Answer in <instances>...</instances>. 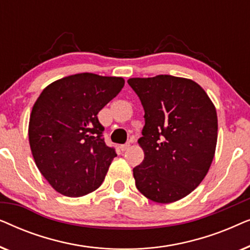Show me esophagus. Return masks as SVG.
I'll list each match as a JSON object with an SVG mask.
<instances>
[{
	"mask_svg": "<svg viewBox=\"0 0 250 250\" xmlns=\"http://www.w3.org/2000/svg\"><path fill=\"white\" fill-rule=\"evenodd\" d=\"M129 146H131V145H129V142H127V143H125V145H123V146H121V149H122V151H126V150H127Z\"/></svg>",
	"mask_w": 250,
	"mask_h": 250,
	"instance_id": "1",
	"label": "esophagus"
}]
</instances>
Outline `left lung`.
<instances>
[{"instance_id":"8db88e82","label":"left lung","mask_w":250,"mask_h":250,"mask_svg":"<svg viewBox=\"0 0 250 250\" xmlns=\"http://www.w3.org/2000/svg\"><path fill=\"white\" fill-rule=\"evenodd\" d=\"M145 109L139 145L145 159L135 186L159 204L192 192L208 173L217 142V114L204 88L188 78L158 75L127 81Z\"/></svg>"}]
</instances>
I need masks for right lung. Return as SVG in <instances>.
Listing matches in <instances>:
<instances>
[{"instance_id":"add662e5","label":"right lung","mask_w":250,"mask_h":250,"mask_svg":"<svg viewBox=\"0 0 250 250\" xmlns=\"http://www.w3.org/2000/svg\"><path fill=\"white\" fill-rule=\"evenodd\" d=\"M124 84L122 77L82 73L53 82L37 98L29 118L30 149L59 193L82 197L104 182L117 155L104 143L98 114Z\"/></svg>"}]
</instances>
